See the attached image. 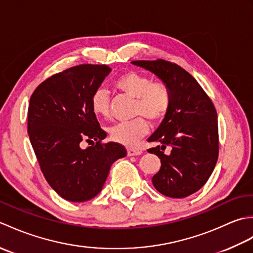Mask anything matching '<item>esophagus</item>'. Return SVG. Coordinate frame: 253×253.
<instances>
[{
    "label": "esophagus",
    "instance_id": "1",
    "mask_svg": "<svg viewBox=\"0 0 253 253\" xmlns=\"http://www.w3.org/2000/svg\"><path fill=\"white\" fill-rule=\"evenodd\" d=\"M142 153V151L140 149H137V148H128L127 149V154L131 157V155H140Z\"/></svg>",
    "mask_w": 253,
    "mask_h": 253
}]
</instances>
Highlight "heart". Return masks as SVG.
Segmentation results:
<instances>
[{"mask_svg": "<svg viewBox=\"0 0 253 253\" xmlns=\"http://www.w3.org/2000/svg\"><path fill=\"white\" fill-rule=\"evenodd\" d=\"M114 87L127 95L135 98L131 122L118 123L111 127L110 137L113 141L133 146L149 130L146 118L152 123H160L168 116L171 106L170 89L164 82L155 80L147 74L136 71L124 73L115 79ZM91 109L95 115L103 118L111 116L110 94L104 88H98L91 95Z\"/></svg>", "mask_w": 253, "mask_h": 253, "instance_id": "1", "label": "heart"}]
</instances>
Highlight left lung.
<instances>
[{
    "instance_id": "left-lung-1",
    "label": "left lung",
    "mask_w": 253,
    "mask_h": 253,
    "mask_svg": "<svg viewBox=\"0 0 253 253\" xmlns=\"http://www.w3.org/2000/svg\"><path fill=\"white\" fill-rule=\"evenodd\" d=\"M154 73L170 89L171 106L148 141L161 146L148 152L157 154L161 169L152 177L153 186L169 198H185L204 186L218 158L217 113L212 100L197 80L175 63L132 61ZM166 146L171 153L163 151Z\"/></svg>"
}]
</instances>
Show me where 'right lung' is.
Wrapping results in <instances>:
<instances>
[{
  "label": "right lung",
  "instance_id": "right-lung-1",
  "mask_svg": "<svg viewBox=\"0 0 253 253\" xmlns=\"http://www.w3.org/2000/svg\"><path fill=\"white\" fill-rule=\"evenodd\" d=\"M111 72L106 65L82 64L41 83L31 94L28 135L46 181L72 202H84L101 191L116 160L126 157L124 146L104 143L91 109L94 90ZM83 141L93 146L84 150Z\"/></svg>",
  "mask_w": 253,
  "mask_h": 253
}]
</instances>
